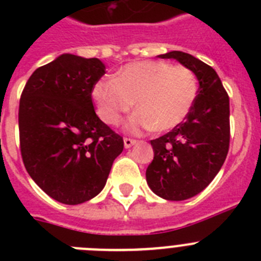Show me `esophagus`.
<instances>
[{
    "mask_svg": "<svg viewBox=\"0 0 261 261\" xmlns=\"http://www.w3.org/2000/svg\"><path fill=\"white\" fill-rule=\"evenodd\" d=\"M135 144H136V140H132V138H124V147H125V149L132 147Z\"/></svg>",
    "mask_w": 261,
    "mask_h": 261,
    "instance_id": "1",
    "label": "esophagus"
}]
</instances>
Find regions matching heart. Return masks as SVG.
<instances>
[{
    "instance_id": "obj_1",
    "label": "heart",
    "mask_w": 261,
    "mask_h": 261,
    "mask_svg": "<svg viewBox=\"0 0 261 261\" xmlns=\"http://www.w3.org/2000/svg\"><path fill=\"white\" fill-rule=\"evenodd\" d=\"M197 95L193 71L163 61H137L123 66L116 77H103L94 84L91 96L98 116L108 125H119L124 115L138 108L126 129L167 132L184 121Z\"/></svg>"
}]
</instances>
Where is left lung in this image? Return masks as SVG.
<instances>
[{
    "instance_id": "1",
    "label": "left lung",
    "mask_w": 261,
    "mask_h": 261,
    "mask_svg": "<svg viewBox=\"0 0 261 261\" xmlns=\"http://www.w3.org/2000/svg\"><path fill=\"white\" fill-rule=\"evenodd\" d=\"M193 71L199 90L192 110L181 124L151 140L154 159L146 181L156 196L171 201L191 199L209 186L225 162L230 142V105L212 66L180 50L159 55Z\"/></svg>"
}]
</instances>
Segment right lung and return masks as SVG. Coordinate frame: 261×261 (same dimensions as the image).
<instances>
[{"label": "right lung", "instance_id": "right-lung-1", "mask_svg": "<svg viewBox=\"0 0 261 261\" xmlns=\"http://www.w3.org/2000/svg\"><path fill=\"white\" fill-rule=\"evenodd\" d=\"M106 73L99 59L62 53L36 69L19 102L23 163L56 201L77 205L105 188L123 137L96 116L91 90Z\"/></svg>", "mask_w": 261, "mask_h": 261}]
</instances>
